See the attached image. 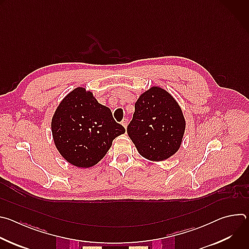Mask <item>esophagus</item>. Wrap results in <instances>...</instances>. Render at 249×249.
I'll list each match as a JSON object with an SVG mask.
<instances>
[{
	"mask_svg": "<svg viewBox=\"0 0 249 249\" xmlns=\"http://www.w3.org/2000/svg\"><path fill=\"white\" fill-rule=\"evenodd\" d=\"M121 124H122V125H123V127L126 129V128H127V125H128V119H126V118H125V119H123V120H122V122H121Z\"/></svg>",
	"mask_w": 249,
	"mask_h": 249,
	"instance_id": "obj_1",
	"label": "esophagus"
}]
</instances>
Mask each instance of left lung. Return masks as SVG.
<instances>
[{
	"label": "left lung",
	"instance_id": "1",
	"mask_svg": "<svg viewBox=\"0 0 249 249\" xmlns=\"http://www.w3.org/2000/svg\"><path fill=\"white\" fill-rule=\"evenodd\" d=\"M185 125L182 110L173 96L160 87H152L136 101L127 133L142 157L161 161L180 148Z\"/></svg>",
	"mask_w": 249,
	"mask_h": 249
}]
</instances>
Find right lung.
I'll use <instances>...</instances> for the list:
<instances>
[{"mask_svg":"<svg viewBox=\"0 0 249 249\" xmlns=\"http://www.w3.org/2000/svg\"><path fill=\"white\" fill-rule=\"evenodd\" d=\"M51 129L61 156L82 168L96 164L108 152L112 141L125 133L111 110L84 88L75 89L63 98L53 115Z\"/></svg>","mask_w":249,"mask_h":249,"instance_id":"add662e5","label":"right lung"}]
</instances>
